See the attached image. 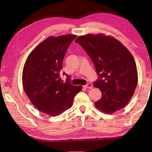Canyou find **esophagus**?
I'll list each match as a JSON object with an SVG mask.
<instances>
[{
	"mask_svg": "<svg viewBox=\"0 0 152 152\" xmlns=\"http://www.w3.org/2000/svg\"><path fill=\"white\" fill-rule=\"evenodd\" d=\"M86 89H92L93 88V85H92L91 84H90V83H89V84H87V85H86V86H84Z\"/></svg>",
	"mask_w": 152,
	"mask_h": 152,
	"instance_id": "1",
	"label": "esophagus"
}]
</instances>
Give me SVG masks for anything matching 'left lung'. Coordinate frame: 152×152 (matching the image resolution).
I'll list each match as a JSON object with an SVG mask.
<instances>
[{
	"instance_id": "left-lung-1",
	"label": "left lung",
	"mask_w": 152,
	"mask_h": 152,
	"mask_svg": "<svg viewBox=\"0 0 152 152\" xmlns=\"http://www.w3.org/2000/svg\"><path fill=\"white\" fill-rule=\"evenodd\" d=\"M91 58L99 79L94 86L102 97L95 107L112 114L125 107L137 86L138 77L132 55L120 41L103 34H87L75 39Z\"/></svg>"
}]
</instances>
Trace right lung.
Masks as SVG:
<instances>
[{
  "label": "right lung",
  "mask_w": 152,
  "mask_h": 152,
  "mask_svg": "<svg viewBox=\"0 0 152 152\" xmlns=\"http://www.w3.org/2000/svg\"><path fill=\"white\" fill-rule=\"evenodd\" d=\"M76 37H49L32 50L24 65L22 84L26 96L37 109L50 116L59 115L70 108L82 89V86L63 82L59 74L66 50Z\"/></svg>",
  "instance_id": "obj_1"
}]
</instances>
